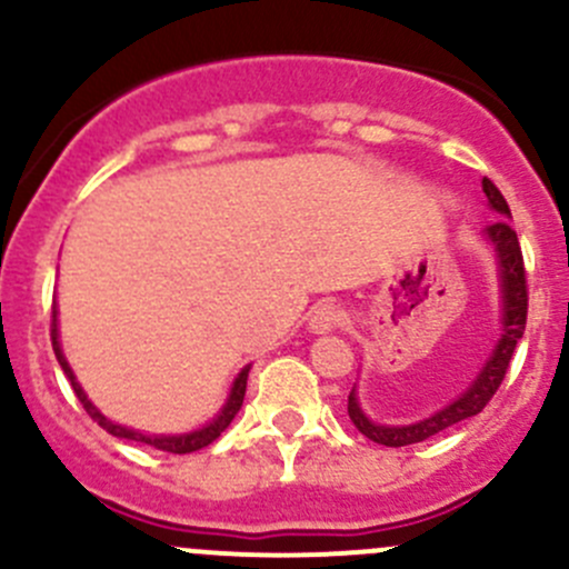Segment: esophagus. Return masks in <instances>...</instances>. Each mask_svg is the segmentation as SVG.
Masks as SVG:
<instances>
[{"mask_svg": "<svg viewBox=\"0 0 569 569\" xmlns=\"http://www.w3.org/2000/svg\"><path fill=\"white\" fill-rule=\"evenodd\" d=\"M341 321H343V308L332 300L319 302V306L311 311V330L313 332H330V330H336V327H341Z\"/></svg>", "mask_w": 569, "mask_h": 569, "instance_id": "obj_1", "label": "esophagus"}]
</instances>
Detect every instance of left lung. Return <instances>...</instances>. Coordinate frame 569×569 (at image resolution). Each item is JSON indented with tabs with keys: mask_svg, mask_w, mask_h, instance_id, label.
<instances>
[{
	"mask_svg": "<svg viewBox=\"0 0 569 569\" xmlns=\"http://www.w3.org/2000/svg\"><path fill=\"white\" fill-rule=\"evenodd\" d=\"M481 187H485V194L487 200H490L492 209L501 211V214L507 217L512 214L507 200H503L501 189H498L490 178H485ZM487 239L496 244L498 267H501V289H503V336L501 341H498L496 352H492V358L487 360V366L481 369L479 380H476L473 386L460 396V399L451 401L449 407L435 412V416L427 418V421L410 423V427H377V423H371L369 418L363 416V410H360L358 401H355V393H349V405H347L349 418H352V423L358 427V432L366 435L369 440H375V443L391 446V449L421 443V440L455 427V423L465 421V418L479 416V412L487 407V401H490L498 388H501L515 347H518V341L523 338V330H526V317H529V283H526L523 250H520L518 233H515V228L509 226V220H503L501 217L498 222H492V226L487 228Z\"/></svg>",
	"mask_w": 569,
	"mask_h": 569,
	"instance_id": "left-lung-1",
	"label": "left lung"
}]
</instances>
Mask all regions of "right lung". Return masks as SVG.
<instances>
[{
  "mask_svg": "<svg viewBox=\"0 0 569 569\" xmlns=\"http://www.w3.org/2000/svg\"><path fill=\"white\" fill-rule=\"evenodd\" d=\"M51 347H54V355H57V360H60L62 371H66V377H68V380H71L77 399L82 401V407H84V410H88V416L93 418V421L99 423L101 429H107V432L114 435V438L137 440V443L153 446V449L168 451V455H192V451H200V449H206V446H209V443H214V440L220 438L222 432H226L228 423L233 421V416H237L239 407H242V401H244V391H248V371H250V366H248V369H242V375L237 377V382H233V388H231V396H228V405L222 407V412L214 418V421L209 423V427L198 429V432L178 435V438H168V435H142V432H134V429L120 427V423L107 421V418L101 416V412L96 410L93 405H90V399H88V396H84L82 388H79L77 377H73L71 366H68L66 355H62L60 341H57V311H54V308H51Z\"/></svg>",
  "mask_w": 569,
  "mask_h": 569,
  "instance_id": "1",
  "label": "right lung"
}]
</instances>
